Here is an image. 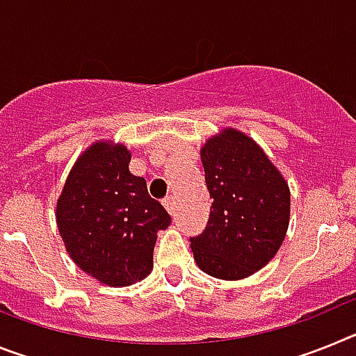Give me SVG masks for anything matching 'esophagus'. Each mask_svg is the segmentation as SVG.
I'll return each mask as SVG.
<instances>
[{"label": "esophagus", "instance_id": "34e87169", "mask_svg": "<svg viewBox=\"0 0 356 356\" xmlns=\"http://www.w3.org/2000/svg\"><path fill=\"white\" fill-rule=\"evenodd\" d=\"M163 207L169 210L171 213H175V196H168V197H163L162 200Z\"/></svg>", "mask_w": 356, "mask_h": 356}]
</instances>
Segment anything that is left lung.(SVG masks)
<instances>
[{
  "label": "left lung",
  "instance_id": "8db88e82",
  "mask_svg": "<svg viewBox=\"0 0 356 356\" xmlns=\"http://www.w3.org/2000/svg\"><path fill=\"white\" fill-rule=\"evenodd\" d=\"M212 197L203 234L191 237L194 260L213 278L242 280L280 250L289 228L291 193L262 147L225 128L201 147Z\"/></svg>",
  "mask_w": 356,
  "mask_h": 356
}]
</instances>
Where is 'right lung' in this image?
Masks as SVG:
<instances>
[{
    "instance_id": "1",
    "label": "right lung",
    "mask_w": 356,
    "mask_h": 356,
    "mask_svg": "<svg viewBox=\"0 0 356 356\" xmlns=\"http://www.w3.org/2000/svg\"><path fill=\"white\" fill-rule=\"evenodd\" d=\"M122 144L94 143L69 172L56 203V225L69 257L110 287L146 278L156 232L171 216L147 194L146 180L128 169Z\"/></svg>"
}]
</instances>
